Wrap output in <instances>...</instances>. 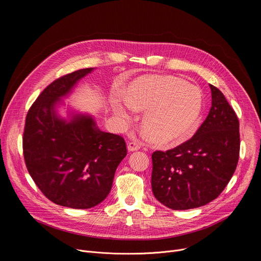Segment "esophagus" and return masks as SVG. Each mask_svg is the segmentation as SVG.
<instances>
[{"instance_id":"34e87169","label":"esophagus","mask_w":261,"mask_h":261,"mask_svg":"<svg viewBox=\"0 0 261 261\" xmlns=\"http://www.w3.org/2000/svg\"><path fill=\"white\" fill-rule=\"evenodd\" d=\"M141 143L140 142H136V141H132V142H129L128 145H127V149L128 151L132 152V151H136V150L141 149Z\"/></svg>"}]
</instances>
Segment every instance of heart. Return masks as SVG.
I'll return each mask as SVG.
<instances>
[{
	"label": "heart",
	"mask_w": 261,
	"mask_h": 261,
	"mask_svg": "<svg viewBox=\"0 0 261 261\" xmlns=\"http://www.w3.org/2000/svg\"><path fill=\"white\" fill-rule=\"evenodd\" d=\"M113 114L129 120L134 109L145 111L142 127L147 138L170 147L193 138L200 127L204 107L202 91L171 76L144 75L133 80L126 97L110 100Z\"/></svg>",
	"instance_id": "obj_1"
}]
</instances>
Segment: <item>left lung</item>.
<instances>
[{"label":"left lung","mask_w":261,"mask_h":261,"mask_svg":"<svg viewBox=\"0 0 261 261\" xmlns=\"http://www.w3.org/2000/svg\"><path fill=\"white\" fill-rule=\"evenodd\" d=\"M212 107L189 141L152 154L155 199L174 211L197 208L220 195L237 167L239 120L222 92L210 85Z\"/></svg>","instance_id":"obj_1"}]
</instances>
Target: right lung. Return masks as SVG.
I'll list each match as a JSON object with an SVG mask.
<instances>
[{"label": "right lung", "instance_id": "1", "mask_svg": "<svg viewBox=\"0 0 261 261\" xmlns=\"http://www.w3.org/2000/svg\"><path fill=\"white\" fill-rule=\"evenodd\" d=\"M95 67L67 74L46 87L26 116L23 153L33 180L61 206L91 208L110 194L117 166L127 155L119 135L101 131L93 115L63 99ZM67 108L66 117L60 110Z\"/></svg>", "mask_w": 261, "mask_h": 261}]
</instances>
